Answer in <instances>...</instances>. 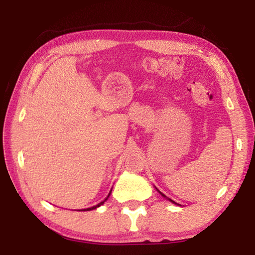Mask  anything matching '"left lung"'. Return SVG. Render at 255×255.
<instances>
[{"label": "left lung", "instance_id": "1", "mask_svg": "<svg viewBox=\"0 0 255 255\" xmlns=\"http://www.w3.org/2000/svg\"><path fill=\"white\" fill-rule=\"evenodd\" d=\"M156 190H157V188H156ZM157 191H158V192H159V193H161V195H162V196H163V197H164V198H166V197H165V196H164V195H163V193H162V192H161V191H159V190H157ZM167 199H169V198H167ZM169 200H170V201H171V202H173V204H176V202H174V201H173V200H171V199H169Z\"/></svg>", "mask_w": 255, "mask_h": 255}]
</instances>
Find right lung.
I'll list each match as a JSON object with an SVG mask.
<instances>
[{
  "instance_id": "add662e5",
  "label": "right lung",
  "mask_w": 255,
  "mask_h": 255,
  "mask_svg": "<svg viewBox=\"0 0 255 255\" xmlns=\"http://www.w3.org/2000/svg\"><path fill=\"white\" fill-rule=\"evenodd\" d=\"M110 193H111V190H110V192H109V195H108V197L106 198V199H105V200H103V201H101V202H100V204H98L97 206H93V207H91V208H86V209H82V210H84V211H86V210H92V209H96V208H98V207H100L101 205H103V204H105V201H107V199H108V198H109V196H110Z\"/></svg>"
}]
</instances>
